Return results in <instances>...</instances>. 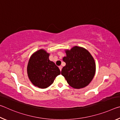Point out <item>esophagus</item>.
I'll return each instance as SVG.
<instances>
[{"instance_id":"1","label":"esophagus","mask_w":120,"mask_h":120,"mask_svg":"<svg viewBox=\"0 0 120 120\" xmlns=\"http://www.w3.org/2000/svg\"><path fill=\"white\" fill-rule=\"evenodd\" d=\"M59 68L60 71H61L62 69V66H59Z\"/></svg>"}]
</instances>
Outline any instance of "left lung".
<instances>
[{
  "instance_id": "1",
  "label": "left lung",
  "mask_w": 120,
  "mask_h": 120,
  "mask_svg": "<svg viewBox=\"0 0 120 120\" xmlns=\"http://www.w3.org/2000/svg\"><path fill=\"white\" fill-rule=\"evenodd\" d=\"M66 56L63 58L66 62L61 71L68 84L72 88H82L89 84L95 76L96 64L88 50L75 46L70 50H65Z\"/></svg>"
}]
</instances>
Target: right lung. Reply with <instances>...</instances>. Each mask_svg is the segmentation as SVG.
Returning <instances> with one entry per match:
<instances>
[{"label":"right lung","mask_w":120,"mask_h":120,"mask_svg":"<svg viewBox=\"0 0 120 120\" xmlns=\"http://www.w3.org/2000/svg\"><path fill=\"white\" fill-rule=\"evenodd\" d=\"M49 53L42 49L34 52L28 61V78L33 85L38 88H48L60 74L59 68L49 60Z\"/></svg>","instance_id":"right-lung-1"}]
</instances>
